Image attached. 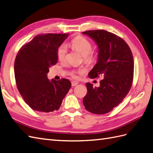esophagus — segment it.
Returning a JSON list of instances; mask_svg holds the SVG:
<instances>
[{
  "label": "esophagus",
  "instance_id": "34e87169",
  "mask_svg": "<svg viewBox=\"0 0 153 153\" xmlns=\"http://www.w3.org/2000/svg\"><path fill=\"white\" fill-rule=\"evenodd\" d=\"M78 83H78L77 82V81H72V86L73 87H75V86H76V85H78Z\"/></svg>",
  "mask_w": 153,
  "mask_h": 153
}]
</instances>
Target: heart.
Returning <instances> with one entry per match:
<instances>
[{
    "label": "heart",
    "mask_w": 153,
    "mask_h": 153,
    "mask_svg": "<svg viewBox=\"0 0 153 153\" xmlns=\"http://www.w3.org/2000/svg\"><path fill=\"white\" fill-rule=\"evenodd\" d=\"M70 45L74 51H77L81 56H83L85 63L88 64V65H91V64L95 62L96 59H97V55L92 51V50H93V44L86 38L81 36H76L73 40H71L70 42ZM66 54L67 48L66 45H60L57 49V51H56V55H57V58L59 61H65ZM79 72H81V71H79ZM71 75L73 77H77L76 74L74 73H72Z\"/></svg>",
    "instance_id": "obj_1"
}]
</instances>
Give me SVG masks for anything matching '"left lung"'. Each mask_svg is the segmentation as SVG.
<instances>
[{
  "label": "left lung",
  "instance_id": "obj_1",
  "mask_svg": "<svg viewBox=\"0 0 153 153\" xmlns=\"http://www.w3.org/2000/svg\"><path fill=\"white\" fill-rule=\"evenodd\" d=\"M82 33L93 39L98 48L97 63L88 73V77L103 78L98 87L86 83L87 93L83 98V105L92 113L105 114L123 100L132 87V53L123 39L109 32L94 30Z\"/></svg>",
  "mask_w": 153,
  "mask_h": 153
}]
</instances>
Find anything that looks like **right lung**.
Masks as SVG:
<instances>
[{
  "label": "right lung",
  "instance_id": "1",
  "mask_svg": "<svg viewBox=\"0 0 153 153\" xmlns=\"http://www.w3.org/2000/svg\"><path fill=\"white\" fill-rule=\"evenodd\" d=\"M68 34H38L23 45L16 55L14 74L17 89L35 111L59 109L71 87V82L65 78L49 81L47 77L49 68L57 62V49Z\"/></svg>",
  "mask_w": 153,
  "mask_h": 153
}]
</instances>
